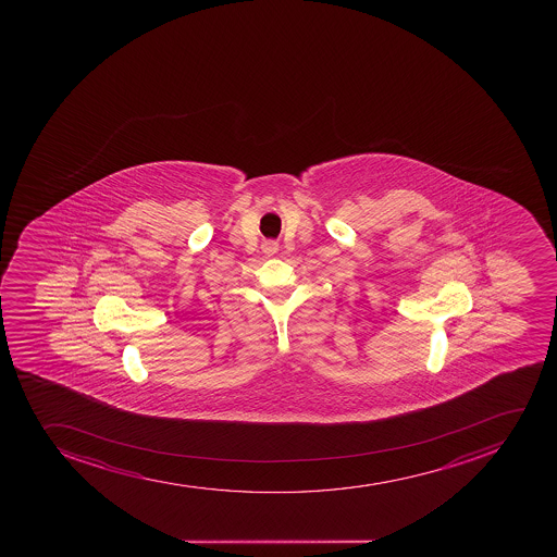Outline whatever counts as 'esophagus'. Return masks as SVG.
Listing matches in <instances>:
<instances>
[{"mask_svg": "<svg viewBox=\"0 0 557 557\" xmlns=\"http://www.w3.org/2000/svg\"><path fill=\"white\" fill-rule=\"evenodd\" d=\"M261 248H263V252L267 253V256H274V253L280 250V245H277V242L269 239V242H264L263 245H261Z\"/></svg>", "mask_w": 557, "mask_h": 557, "instance_id": "34e87169", "label": "esophagus"}]
</instances>
